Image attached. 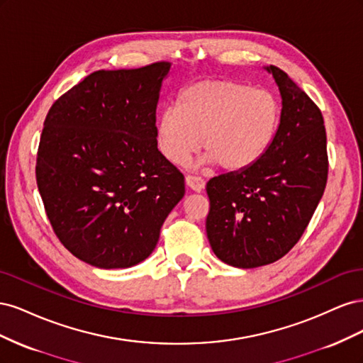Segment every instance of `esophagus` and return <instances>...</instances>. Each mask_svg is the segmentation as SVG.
Masks as SVG:
<instances>
[{
  "mask_svg": "<svg viewBox=\"0 0 363 363\" xmlns=\"http://www.w3.org/2000/svg\"><path fill=\"white\" fill-rule=\"evenodd\" d=\"M186 186L195 192H201L206 186V182L201 177H195V175H186Z\"/></svg>",
  "mask_w": 363,
  "mask_h": 363,
  "instance_id": "34e87169",
  "label": "esophagus"
}]
</instances>
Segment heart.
<instances>
[{
    "label": "heart",
    "instance_id": "1",
    "mask_svg": "<svg viewBox=\"0 0 363 363\" xmlns=\"http://www.w3.org/2000/svg\"><path fill=\"white\" fill-rule=\"evenodd\" d=\"M277 96L233 80H201L179 94L156 121L157 148L174 164H184L204 148L200 162L228 171L252 167L269 150L280 124Z\"/></svg>",
    "mask_w": 363,
    "mask_h": 363
}]
</instances>
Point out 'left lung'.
Masks as SVG:
<instances>
[{
	"label": "left lung",
	"instance_id": "1",
	"mask_svg": "<svg viewBox=\"0 0 363 363\" xmlns=\"http://www.w3.org/2000/svg\"><path fill=\"white\" fill-rule=\"evenodd\" d=\"M281 96L269 150L247 169L208 180V242L236 268L281 259L298 242L325 189L328 160L324 119L304 91L277 67H265Z\"/></svg>",
	"mask_w": 363,
	"mask_h": 363
}]
</instances>
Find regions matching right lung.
<instances>
[{
	"mask_svg": "<svg viewBox=\"0 0 363 363\" xmlns=\"http://www.w3.org/2000/svg\"><path fill=\"white\" fill-rule=\"evenodd\" d=\"M171 63L95 71L52 104L36 162L54 233L92 267H135L184 196V177L156 140V108Z\"/></svg>",
	"mask_w": 363,
	"mask_h": 363,
	"instance_id": "right-lung-1",
	"label": "right lung"
}]
</instances>
